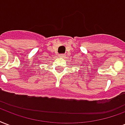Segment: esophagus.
I'll return each mask as SVG.
<instances>
[{"label":"esophagus","instance_id":"1","mask_svg":"<svg viewBox=\"0 0 125 125\" xmlns=\"http://www.w3.org/2000/svg\"><path fill=\"white\" fill-rule=\"evenodd\" d=\"M58 57L59 58H64L65 56L64 54H59Z\"/></svg>","mask_w":125,"mask_h":125}]
</instances>
